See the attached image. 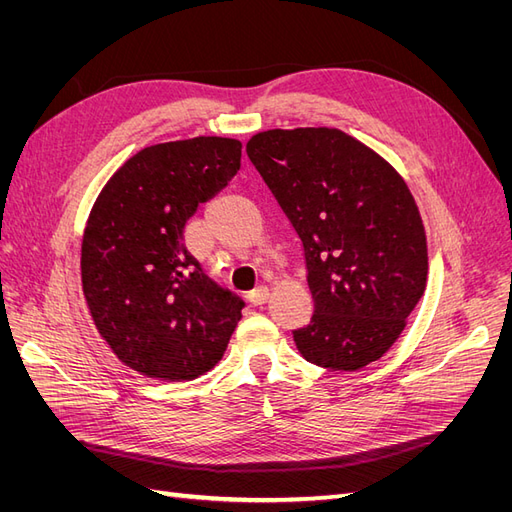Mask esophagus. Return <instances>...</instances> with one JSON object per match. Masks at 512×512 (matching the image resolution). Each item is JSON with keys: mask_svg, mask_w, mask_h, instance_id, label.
<instances>
[{"mask_svg": "<svg viewBox=\"0 0 512 512\" xmlns=\"http://www.w3.org/2000/svg\"><path fill=\"white\" fill-rule=\"evenodd\" d=\"M247 301H250L252 305H265L269 301V290L265 286L252 290L250 294H247Z\"/></svg>", "mask_w": 512, "mask_h": 512, "instance_id": "esophagus-1", "label": "esophagus"}]
</instances>
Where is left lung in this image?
<instances>
[{
  "label": "left lung",
  "instance_id": "8db88e82",
  "mask_svg": "<svg viewBox=\"0 0 512 512\" xmlns=\"http://www.w3.org/2000/svg\"><path fill=\"white\" fill-rule=\"evenodd\" d=\"M245 151L303 243L314 316L294 331L301 356L339 371L378 361L427 286V235L404 177L337 128L265 130Z\"/></svg>",
  "mask_w": 512,
  "mask_h": 512
}]
</instances>
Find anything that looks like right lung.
<instances>
[{
  "label": "right lung",
  "instance_id": "1",
  "mask_svg": "<svg viewBox=\"0 0 512 512\" xmlns=\"http://www.w3.org/2000/svg\"><path fill=\"white\" fill-rule=\"evenodd\" d=\"M239 166L237 138L151 145L115 170L91 207L83 294L100 337L138 374L194 380L226 352L243 301L203 273L185 250L183 228Z\"/></svg>",
  "mask_w": 512,
  "mask_h": 512
}]
</instances>
